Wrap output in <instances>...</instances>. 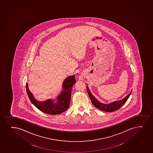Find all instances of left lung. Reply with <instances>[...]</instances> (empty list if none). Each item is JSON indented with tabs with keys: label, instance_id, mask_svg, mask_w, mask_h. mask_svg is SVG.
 Masks as SVG:
<instances>
[{
	"label": "left lung",
	"instance_id": "1",
	"mask_svg": "<svg viewBox=\"0 0 153 153\" xmlns=\"http://www.w3.org/2000/svg\"><path fill=\"white\" fill-rule=\"evenodd\" d=\"M86 87H87V91L88 92V95L94 105L95 106L96 108H98L99 110H101L103 111H108V112H112L119 109L126 102V101L129 98V96L131 94V91H132V90H131V93L122 100L114 101L113 102L110 103L109 104H107L100 102L97 99H96L93 96L90 92L89 88H88V86H86Z\"/></svg>",
	"mask_w": 153,
	"mask_h": 153
}]
</instances>
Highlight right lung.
Instances as JSON below:
<instances>
[{"mask_svg": "<svg viewBox=\"0 0 153 153\" xmlns=\"http://www.w3.org/2000/svg\"><path fill=\"white\" fill-rule=\"evenodd\" d=\"M76 82L75 75L70 76L65 79L62 86L63 90L58 96L56 103L52 99H48L45 101L36 100L29 91L27 83H26V90L31 102L38 110L49 115H58L65 111L70 106L72 87Z\"/></svg>", "mask_w": 153, "mask_h": 153, "instance_id": "1", "label": "right lung"}]
</instances>
